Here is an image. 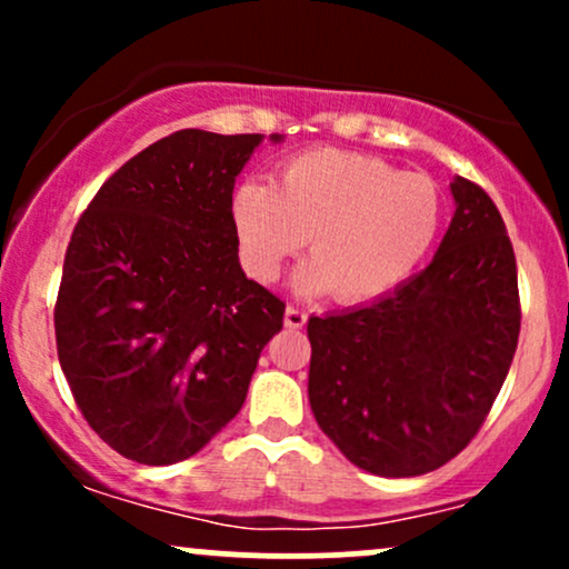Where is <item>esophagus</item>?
<instances>
[{"label":"esophagus","mask_w":569,"mask_h":569,"mask_svg":"<svg viewBox=\"0 0 569 569\" xmlns=\"http://www.w3.org/2000/svg\"><path fill=\"white\" fill-rule=\"evenodd\" d=\"M305 323H307V312L302 310V307H297V305L286 307V326H289V329H302Z\"/></svg>","instance_id":"1"}]
</instances>
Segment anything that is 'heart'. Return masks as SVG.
<instances>
[{"label": "heart", "instance_id": "heart-1", "mask_svg": "<svg viewBox=\"0 0 569 569\" xmlns=\"http://www.w3.org/2000/svg\"><path fill=\"white\" fill-rule=\"evenodd\" d=\"M232 224L248 276L276 280L310 243L299 286L337 302H369L401 286L441 227V192L426 173L342 149L286 160L276 181H246L232 194ZM311 240H306V234Z\"/></svg>", "mask_w": 569, "mask_h": 569}]
</instances>
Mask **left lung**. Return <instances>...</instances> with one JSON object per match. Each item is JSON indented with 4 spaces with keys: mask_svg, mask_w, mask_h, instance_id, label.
<instances>
[{
    "mask_svg": "<svg viewBox=\"0 0 569 569\" xmlns=\"http://www.w3.org/2000/svg\"><path fill=\"white\" fill-rule=\"evenodd\" d=\"M455 217L420 276L377 302L307 321L310 407L352 466L420 476L485 426L516 342V257L498 206L452 181Z\"/></svg>",
    "mask_w": 569,
    "mask_h": 569,
    "instance_id": "8db88e82",
    "label": "left lung"
}]
</instances>
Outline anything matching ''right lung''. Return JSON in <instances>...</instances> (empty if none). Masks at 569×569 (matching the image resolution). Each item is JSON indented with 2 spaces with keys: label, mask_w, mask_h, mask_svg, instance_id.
Returning a JSON list of instances; mask_svg holds the SVG:
<instances>
[{
  "label": "right lung",
  "mask_w": 569,
  "mask_h": 569,
  "mask_svg": "<svg viewBox=\"0 0 569 569\" xmlns=\"http://www.w3.org/2000/svg\"><path fill=\"white\" fill-rule=\"evenodd\" d=\"M259 141L176 130L109 176L71 232L58 361L88 426L128 460L200 452L283 329L286 302L240 270L232 224L234 176Z\"/></svg>",
  "instance_id": "right-lung-1"
}]
</instances>
